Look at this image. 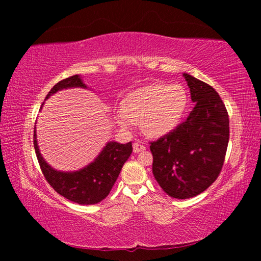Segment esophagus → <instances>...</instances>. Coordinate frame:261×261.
<instances>
[{"instance_id": "34e87169", "label": "esophagus", "mask_w": 261, "mask_h": 261, "mask_svg": "<svg viewBox=\"0 0 261 261\" xmlns=\"http://www.w3.org/2000/svg\"><path fill=\"white\" fill-rule=\"evenodd\" d=\"M132 147H134V152L135 153L143 152V151H145V149H146V147H145V145L139 143V141H136V143H134V145H132Z\"/></svg>"}]
</instances>
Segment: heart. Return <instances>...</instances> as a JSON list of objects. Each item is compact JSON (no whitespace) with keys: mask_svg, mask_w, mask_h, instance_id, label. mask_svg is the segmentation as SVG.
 Listing matches in <instances>:
<instances>
[{"mask_svg":"<svg viewBox=\"0 0 261 261\" xmlns=\"http://www.w3.org/2000/svg\"><path fill=\"white\" fill-rule=\"evenodd\" d=\"M189 95L180 85L149 84L130 92L124 107L114 110V117L124 130H132L141 121L148 136L163 137L173 132L187 114Z\"/></svg>","mask_w":261,"mask_h":261,"instance_id":"b5f03b06","label":"heart"}]
</instances>
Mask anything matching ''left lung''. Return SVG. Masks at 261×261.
Instances as JSON below:
<instances>
[{
  "mask_svg": "<svg viewBox=\"0 0 261 261\" xmlns=\"http://www.w3.org/2000/svg\"><path fill=\"white\" fill-rule=\"evenodd\" d=\"M183 77L194 103L187 121L151 143L153 175L168 196L189 199L210 188L222 169L229 117L220 95L189 73Z\"/></svg>",
  "mask_w": 261,
  "mask_h": 261,
  "instance_id": "1",
  "label": "left lung"
}]
</instances>
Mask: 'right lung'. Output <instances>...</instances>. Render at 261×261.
I'll return each mask as SVG.
<instances>
[{"label":"right lung","mask_w":261,"mask_h":261,"mask_svg":"<svg viewBox=\"0 0 261 261\" xmlns=\"http://www.w3.org/2000/svg\"><path fill=\"white\" fill-rule=\"evenodd\" d=\"M74 87L85 88V90L90 88L84 83L82 76L74 74L57 83L47 94L46 100L57 92ZM43 103L40 109H42ZM35 129L37 127H34V149L47 182L61 196L81 205L98 204L108 196L121 173L123 165L132 153L131 141L126 144L108 141L98 156L82 169L74 171L57 170L48 165L40 153Z\"/></svg>","instance_id":"add662e5"}]
</instances>
